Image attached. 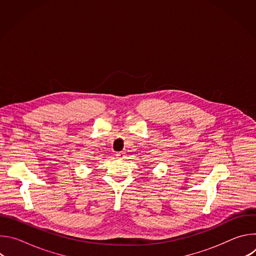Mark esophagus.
Instances as JSON below:
<instances>
[{
	"label": "esophagus",
	"instance_id": "34e87169",
	"mask_svg": "<svg viewBox=\"0 0 256 256\" xmlns=\"http://www.w3.org/2000/svg\"><path fill=\"white\" fill-rule=\"evenodd\" d=\"M116 158H118V159H124V158H126L124 152H118V153H116Z\"/></svg>",
	"mask_w": 256,
	"mask_h": 256
}]
</instances>
